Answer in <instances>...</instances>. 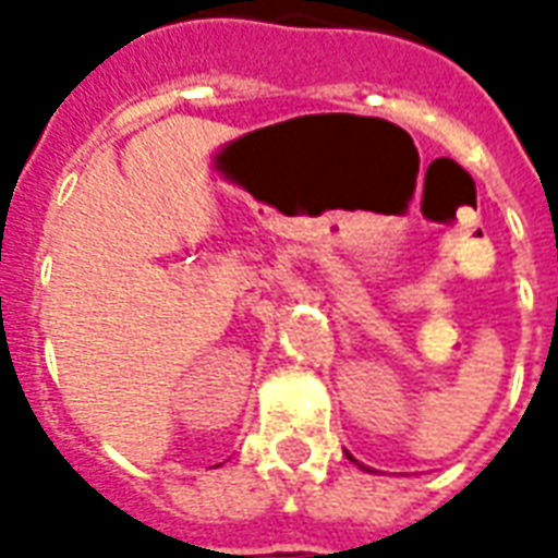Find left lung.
<instances>
[{
  "mask_svg": "<svg viewBox=\"0 0 558 558\" xmlns=\"http://www.w3.org/2000/svg\"><path fill=\"white\" fill-rule=\"evenodd\" d=\"M359 466H362V469H364V472H374V469H367V466H364V463H359Z\"/></svg>",
  "mask_w": 558,
  "mask_h": 558,
  "instance_id": "obj_1",
  "label": "left lung"
}]
</instances>
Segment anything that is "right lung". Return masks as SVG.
Segmentation results:
<instances>
[{"instance_id":"obj_1","label":"right lung","mask_w":558,"mask_h":558,"mask_svg":"<svg viewBox=\"0 0 558 558\" xmlns=\"http://www.w3.org/2000/svg\"><path fill=\"white\" fill-rule=\"evenodd\" d=\"M218 466H220V463H218Z\"/></svg>"}]
</instances>
